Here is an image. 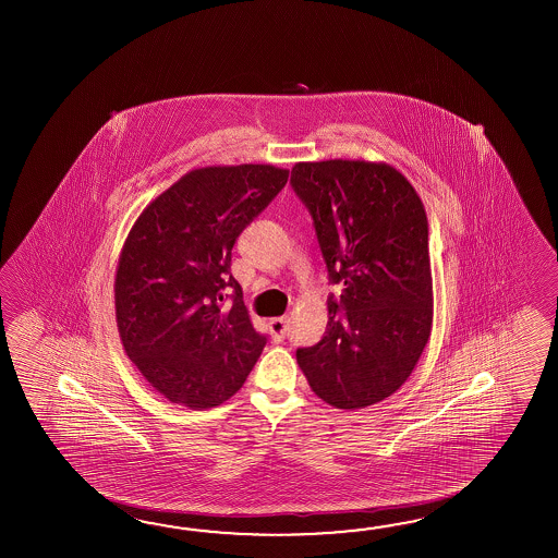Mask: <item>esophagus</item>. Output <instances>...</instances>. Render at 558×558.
<instances>
[{"mask_svg": "<svg viewBox=\"0 0 558 558\" xmlns=\"http://www.w3.org/2000/svg\"><path fill=\"white\" fill-rule=\"evenodd\" d=\"M269 329H271L275 341H283L284 335L289 332V317H275L269 320Z\"/></svg>", "mask_w": 558, "mask_h": 558, "instance_id": "esophagus-1", "label": "esophagus"}]
</instances>
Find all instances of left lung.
<instances>
[{
	"instance_id": "8db88e82",
	"label": "left lung",
	"mask_w": 558,
	"mask_h": 558,
	"mask_svg": "<svg viewBox=\"0 0 558 558\" xmlns=\"http://www.w3.org/2000/svg\"><path fill=\"white\" fill-rule=\"evenodd\" d=\"M291 185L313 217L329 281L343 287L327 299L325 337L296 349V363L325 403L365 409L411 377L430 337L427 214L387 163H295Z\"/></svg>"
}]
</instances>
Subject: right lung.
I'll return each mask as SVG.
<instances>
[{"label":"right lung","mask_w":558,"mask_h":558,"mask_svg":"<svg viewBox=\"0 0 558 558\" xmlns=\"http://www.w3.org/2000/svg\"><path fill=\"white\" fill-rule=\"evenodd\" d=\"M287 179V169L262 163L193 169L131 227L116 274L119 337L167 401L217 407L262 356L267 337L253 329L231 251ZM227 288L231 308L222 307Z\"/></svg>","instance_id":"obj_1"}]
</instances>
